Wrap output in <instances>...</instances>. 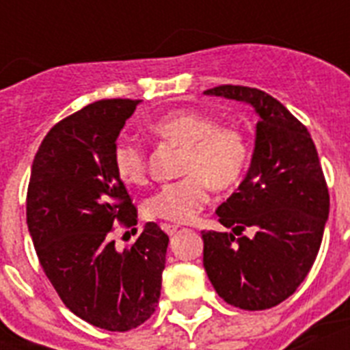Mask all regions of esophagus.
<instances>
[{"label": "esophagus", "instance_id": "34e87169", "mask_svg": "<svg viewBox=\"0 0 350 350\" xmlns=\"http://www.w3.org/2000/svg\"><path fill=\"white\" fill-rule=\"evenodd\" d=\"M161 229L165 230V232L169 234V236H172V234H176L178 232V229H180V227H178V225H170V224H163L161 225Z\"/></svg>", "mask_w": 350, "mask_h": 350}]
</instances>
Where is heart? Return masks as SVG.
<instances>
[{"label":"heart","mask_w":350,"mask_h":350,"mask_svg":"<svg viewBox=\"0 0 350 350\" xmlns=\"http://www.w3.org/2000/svg\"><path fill=\"white\" fill-rule=\"evenodd\" d=\"M163 142L183 147L178 181L167 183L145 203L148 218L170 224H189L211 200V183L216 189L236 185L247 170L249 139L238 126L218 125L213 116L200 111H172L148 125ZM112 165L125 185L147 181V156L137 143L120 139L112 150Z\"/></svg>","instance_id":"obj_1"}]
</instances>
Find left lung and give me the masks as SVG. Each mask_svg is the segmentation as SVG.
I'll list each match as a JSON object with an SVG mask.
<instances>
[{"label": "left lung", "mask_w": 350, "mask_h": 350, "mask_svg": "<svg viewBox=\"0 0 350 350\" xmlns=\"http://www.w3.org/2000/svg\"><path fill=\"white\" fill-rule=\"evenodd\" d=\"M254 107L260 121L249 172L216 211L232 232L203 230V267L232 307L271 309L299 287L314 263L329 189L307 126L263 90L219 85L205 90ZM245 228L250 237L241 234Z\"/></svg>", "instance_id": "1"}]
</instances>
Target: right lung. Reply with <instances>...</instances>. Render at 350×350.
<instances>
[{
    "instance_id": "right-lung-1",
    "label": "right lung",
    "mask_w": 350,
    "mask_h": 350,
    "mask_svg": "<svg viewBox=\"0 0 350 350\" xmlns=\"http://www.w3.org/2000/svg\"><path fill=\"white\" fill-rule=\"evenodd\" d=\"M139 100H101L52 126L36 152L27 225L43 272L70 312L125 332L156 310L169 236L148 221L129 249L111 232L137 224L112 150Z\"/></svg>"
}]
</instances>
